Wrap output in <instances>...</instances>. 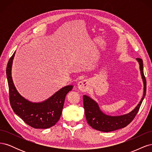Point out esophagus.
<instances>
[{
    "label": "esophagus",
    "instance_id": "obj_1",
    "mask_svg": "<svg viewBox=\"0 0 152 152\" xmlns=\"http://www.w3.org/2000/svg\"><path fill=\"white\" fill-rule=\"evenodd\" d=\"M89 82L87 80H83L80 81L79 83H78L77 87L80 91L82 92H86L87 90L89 89Z\"/></svg>",
    "mask_w": 152,
    "mask_h": 152
}]
</instances>
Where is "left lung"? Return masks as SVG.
I'll use <instances>...</instances> for the list:
<instances>
[{"label": "left lung", "instance_id": "1", "mask_svg": "<svg viewBox=\"0 0 152 152\" xmlns=\"http://www.w3.org/2000/svg\"><path fill=\"white\" fill-rule=\"evenodd\" d=\"M140 65L141 79L143 82V95L136 107L129 113L121 115L112 116L103 113L98 103L87 95L83 96L85 115L89 125L96 130L102 132H110L122 129L130 124L138 112L142 100L146 95V82L143 72V64L140 58H136Z\"/></svg>", "mask_w": 152, "mask_h": 152}]
</instances>
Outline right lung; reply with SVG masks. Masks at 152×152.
<instances>
[{
	"instance_id": "right-lung-1",
	"label": "right lung",
	"mask_w": 152,
	"mask_h": 152,
	"mask_svg": "<svg viewBox=\"0 0 152 152\" xmlns=\"http://www.w3.org/2000/svg\"><path fill=\"white\" fill-rule=\"evenodd\" d=\"M15 52L9 60L6 75L11 106L18 116L35 129H48L54 126L61 117L64 102L73 86L68 85L41 102H32L22 96L16 89L12 78V66Z\"/></svg>"
}]
</instances>
